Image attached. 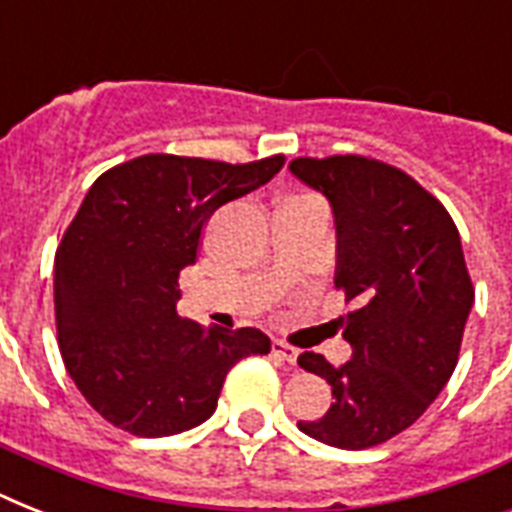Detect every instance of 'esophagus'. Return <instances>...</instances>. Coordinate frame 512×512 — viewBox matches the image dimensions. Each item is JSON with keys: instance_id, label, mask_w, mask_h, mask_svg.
<instances>
[{"instance_id": "1", "label": "esophagus", "mask_w": 512, "mask_h": 512, "mask_svg": "<svg viewBox=\"0 0 512 512\" xmlns=\"http://www.w3.org/2000/svg\"><path fill=\"white\" fill-rule=\"evenodd\" d=\"M271 350H273V353H276V356H279V358H284L287 364H297V348H292L289 342L273 340Z\"/></svg>"}]
</instances>
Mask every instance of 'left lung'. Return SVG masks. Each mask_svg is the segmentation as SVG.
I'll return each mask as SVG.
<instances>
[{
	"mask_svg": "<svg viewBox=\"0 0 512 512\" xmlns=\"http://www.w3.org/2000/svg\"><path fill=\"white\" fill-rule=\"evenodd\" d=\"M289 172L332 204L335 284L356 303L342 332L350 361L297 358L335 398L297 428L337 449H369L420 420L457 366L473 308L460 233L436 196L377 159L303 156Z\"/></svg>",
	"mask_w": 512,
	"mask_h": 512,
	"instance_id": "1",
	"label": "left lung"
}]
</instances>
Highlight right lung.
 <instances>
[{"label":"right lung","mask_w":512,"mask_h":512,"mask_svg":"<svg viewBox=\"0 0 512 512\" xmlns=\"http://www.w3.org/2000/svg\"><path fill=\"white\" fill-rule=\"evenodd\" d=\"M281 167V154L249 164L148 154L92 183L55 252V324L63 364L103 420L143 438L196 428L231 366L271 350L260 329L180 319L177 276L196 263L215 209Z\"/></svg>","instance_id":"1"}]
</instances>
